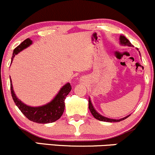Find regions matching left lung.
<instances>
[{
    "instance_id": "obj_1",
    "label": "left lung",
    "mask_w": 155,
    "mask_h": 155,
    "mask_svg": "<svg viewBox=\"0 0 155 155\" xmlns=\"http://www.w3.org/2000/svg\"><path fill=\"white\" fill-rule=\"evenodd\" d=\"M120 43L122 45H123V46H129V47H133V45H131V42L129 41L128 40L124 35H120ZM88 103H89V110H90L91 113L92 114L93 116L94 117V118H96L97 120H100V121H103V122H108V123H115V122H120L122 121V120H125V119L128 118V117L130 116V115H128V116H126L124 118H122V119H120V120H114V119H110V118H107V117H103L102 116L101 114H99L98 112L97 111V110L94 109V106H93L92 103H91V99H89L88 100Z\"/></svg>"
}]
</instances>
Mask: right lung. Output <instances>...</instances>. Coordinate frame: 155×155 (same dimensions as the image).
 <instances>
[{"label": "right lung", "instance_id": "add662e5", "mask_svg": "<svg viewBox=\"0 0 155 155\" xmlns=\"http://www.w3.org/2000/svg\"><path fill=\"white\" fill-rule=\"evenodd\" d=\"M32 44V40H30V38H27L21 45H19L17 48H15V50H13L12 61L15 55H17L18 53H20L24 49L28 48ZM10 89L13 100H14L17 107L19 108V110L22 112L23 114L28 120L34 122V123L45 124V123H53L61 117L64 110V99L70 93V91H71L72 87H71L70 83H67L60 89L59 92L57 94L55 98L51 102H48L46 105L38 107L29 106V105L23 103L20 99L17 98V97L15 94L14 91H13L11 78Z\"/></svg>", "mask_w": 155, "mask_h": 155}]
</instances>
